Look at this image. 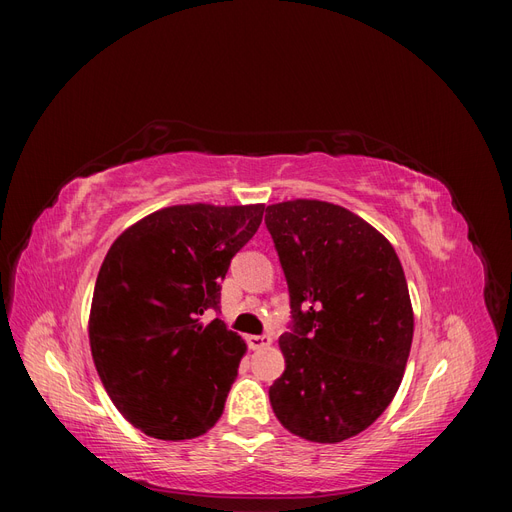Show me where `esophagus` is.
Wrapping results in <instances>:
<instances>
[{"label": "esophagus", "mask_w": 512, "mask_h": 512, "mask_svg": "<svg viewBox=\"0 0 512 512\" xmlns=\"http://www.w3.org/2000/svg\"><path fill=\"white\" fill-rule=\"evenodd\" d=\"M245 342L252 350H260V348L271 346V337L269 335H247Z\"/></svg>", "instance_id": "1"}]
</instances>
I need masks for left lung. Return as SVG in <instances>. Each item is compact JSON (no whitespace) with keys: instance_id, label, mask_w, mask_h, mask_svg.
Returning a JSON list of instances; mask_svg holds the SVG:
<instances>
[{"instance_id":"left-lung-1","label":"left lung","mask_w":512,"mask_h":512,"mask_svg":"<svg viewBox=\"0 0 512 512\" xmlns=\"http://www.w3.org/2000/svg\"><path fill=\"white\" fill-rule=\"evenodd\" d=\"M265 224L292 314L271 408L294 436L348 440L386 410L404 378L414 333L404 269L374 226L339 205L288 200L267 207Z\"/></svg>"}]
</instances>
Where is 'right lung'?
Instances as JSON below:
<instances>
[{
    "mask_svg": "<svg viewBox=\"0 0 512 512\" xmlns=\"http://www.w3.org/2000/svg\"><path fill=\"white\" fill-rule=\"evenodd\" d=\"M262 205H177L130 226L108 250L94 288L89 344L108 397L158 440L207 433L245 352L220 312L230 260L262 222Z\"/></svg>",
    "mask_w": 512,
    "mask_h": 512,
    "instance_id": "right-lung-1",
    "label": "right lung"
}]
</instances>
